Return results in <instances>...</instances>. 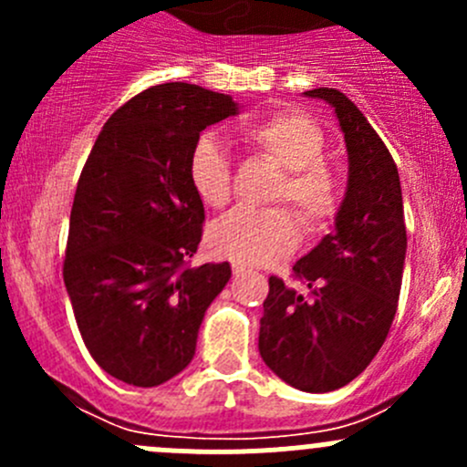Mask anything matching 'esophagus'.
Instances as JSON below:
<instances>
[{"label": "esophagus", "instance_id": "1", "mask_svg": "<svg viewBox=\"0 0 467 467\" xmlns=\"http://www.w3.org/2000/svg\"><path fill=\"white\" fill-rule=\"evenodd\" d=\"M244 273H246V268L239 266V264H233V275H234V277H242Z\"/></svg>", "mask_w": 467, "mask_h": 467}]
</instances>
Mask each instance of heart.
Here are the masks:
<instances>
[{
    "instance_id": "b5f03b06",
    "label": "heart",
    "mask_w": 467,
    "mask_h": 467,
    "mask_svg": "<svg viewBox=\"0 0 467 467\" xmlns=\"http://www.w3.org/2000/svg\"><path fill=\"white\" fill-rule=\"evenodd\" d=\"M239 138L255 153L285 169L268 201L291 203L307 233H321L338 214L341 182L325 162V135L309 117L285 110L239 126ZM187 176L194 194L207 207L228 205L233 196V167L214 133L194 140L187 158ZM300 230L285 207L234 210L207 230L214 255L239 266H264L289 257L298 248Z\"/></svg>"
}]
</instances>
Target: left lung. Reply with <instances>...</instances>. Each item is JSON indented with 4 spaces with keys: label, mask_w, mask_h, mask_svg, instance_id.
<instances>
[{
    "label": "left lung",
    "mask_w": 467,
    "mask_h": 467,
    "mask_svg": "<svg viewBox=\"0 0 467 467\" xmlns=\"http://www.w3.org/2000/svg\"><path fill=\"white\" fill-rule=\"evenodd\" d=\"M305 94L337 112L348 149V190L334 233L294 264L307 294L268 277L260 355L294 389L327 393L364 373L389 334L402 286L407 228L398 167L368 119L338 89Z\"/></svg>",
    "instance_id": "obj_1"
}]
</instances>
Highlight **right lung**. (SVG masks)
I'll return each mask as SVG.
<instances>
[{
    "mask_svg": "<svg viewBox=\"0 0 467 467\" xmlns=\"http://www.w3.org/2000/svg\"><path fill=\"white\" fill-rule=\"evenodd\" d=\"M228 94L162 83L103 124L74 194L63 277L78 332L112 378L158 386L187 368L230 264L190 266L203 201L187 176L201 130L233 117Z\"/></svg>",
    "mask_w": 467,
    "mask_h": 467,
    "instance_id": "1",
    "label": "right lung"
}]
</instances>
